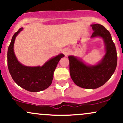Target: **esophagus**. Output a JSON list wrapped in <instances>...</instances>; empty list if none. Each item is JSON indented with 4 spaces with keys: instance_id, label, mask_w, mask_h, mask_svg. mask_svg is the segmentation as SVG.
Segmentation results:
<instances>
[{
    "instance_id": "obj_1",
    "label": "esophagus",
    "mask_w": 123,
    "mask_h": 123,
    "mask_svg": "<svg viewBox=\"0 0 123 123\" xmlns=\"http://www.w3.org/2000/svg\"><path fill=\"white\" fill-rule=\"evenodd\" d=\"M64 55H65V56H67V55H68V54H69V50H68V49H65L64 50Z\"/></svg>"
}]
</instances>
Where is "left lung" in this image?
I'll return each mask as SVG.
<instances>
[{"mask_svg": "<svg viewBox=\"0 0 123 123\" xmlns=\"http://www.w3.org/2000/svg\"><path fill=\"white\" fill-rule=\"evenodd\" d=\"M92 38L101 37L106 48V54L98 64L87 65L73 56H68L69 73L74 83L81 88L96 89L104 85L114 73L117 64V55L114 43L106 28L99 24L92 25Z\"/></svg>", "mask_w": 123, "mask_h": 123, "instance_id": "left-lung-1", "label": "left lung"}]
</instances>
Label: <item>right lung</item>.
Returning a JSON list of instances; mask_svg holds the SVG:
<instances>
[{"instance_id": "1", "label": "right lung", "mask_w": 123, "mask_h": 123, "mask_svg": "<svg viewBox=\"0 0 123 123\" xmlns=\"http://www.w3.org/2000/svg\"><path fill=\"white\" fill-rule=\"evenodd\" d=\"M23 30L20 28L12 37L8 50V67L11 77L15 82L23 89L32 92L42 91L50 86L54 78V73L59 60L64 57L61 54L47 61L42 67H27L17 60L13 44L16 36Z\"/></svg>"}]
</instances>
